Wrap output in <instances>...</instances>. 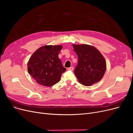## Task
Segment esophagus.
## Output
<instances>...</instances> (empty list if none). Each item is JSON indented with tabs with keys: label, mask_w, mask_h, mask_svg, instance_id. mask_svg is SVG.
I'll return each mask as SVG.
<instances>
[{
	"label": "esophagus",
	"mask_w": 133,
	"mask_h": 133,
	"mask_svg": "<svg viewBox=\"0 0 133 133\" xmlns=\"http://www.w3.org/2000/svg\"><path fill=\"white\" fill-rule=\"evenodd\" d=\"M68 70H70V71H73V70H74V68H73V66L70 67V68H68Z\"/></svg>",
	"instance_id": "esophagus-1"
}]
</instances>
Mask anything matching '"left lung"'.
<instances>
[{
	"label": "left lung",
	"mask_w": 133,
	"mask_h": 133,
	"mask_svg": "<svg viewBox=\"0 0 133 133\" xmlns=\"http://www.w3.org/2000/svg\"><path fill=\"white\" fill-rule=\"evenodd\" d=\"M78 57L74 73L79 83L90 86L102 79L107 69V64L101 53L93 46L87 44H73Z\"/></svg>",
	"instance_id": "1"
}]
</instances>
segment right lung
Returning <instances> with one entry per match:
<instances>
[{
    "label": "right lung",
    "mask_w": 133,
    "mask_h": 133,
    "mask_svg": "<svg viewBox=\"0 0 133 133\" xmlns=\"http://www.w3.org/2000/svg\"><path fill=\"white\" fill-rule=\"evenodd\" d=\"M62 46L44 45L36 50L28 63V70L38 83L50 87L59 82L64 68L58 55Z\"/></svg>",
    "instance_id": "right-lung-1"
}]
</instances>
